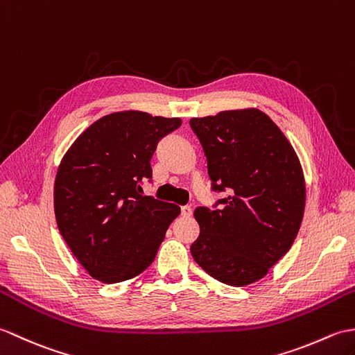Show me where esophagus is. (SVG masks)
<instances>
[{
    "instance_id": "34e87169",
    "label": "esophagus",
    "mask_w": 355,
    "mask_h": 355,
    "mask_svg": "<svg viewBox=\"0 0 355 355\" xmlns=\"http://www.w3.org/2000/svg\"><path fill=\"white\" fill-rule=\"evenodd\" d=\"M180 214H182L184 217H190L193 214V209L190 207H182L180 208Z\"/></svg>"
}]
</instances>
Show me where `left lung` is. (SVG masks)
Here are the masks:
<instances>
[{
  "mask_svg": "<svg viewBox=\"0 0 355 355\" xmlns=\"http://www.w3.org/2000/svg\"><path fill=\"white\" fill-rule=\"evenodd\" d=\"M218 209L196 208L194 261L212 278L243 287L264 278L293 244L305 209V179L284 133L257 107L191 118Z\"/></svg>",
  "mask_w": 355,
  "mask_h": 355,
  "instance_id": "left-lung-1",
  "label": "left lung"
}]
</instances>
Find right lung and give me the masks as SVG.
Returning a JSON list of instances; mask_svg holds the SVG:
<instances>
[{"label": "right lung", "instance_id": "obj_1", "mask_svg": "<svg viewBox=\"0 0 355 355\" xmlns=\"http://www.w3.org/2000/svg\"><path fill=\"white\" fill-rule=\"evenodd\" d=\"M180 118L120 111L101 116L77 137L54 179V214L62 237L92 278L128 281L153 263L175 203L143 196L152 179L157 141L176 130Z\"/></svg>", "mask_w": 355, "mask_h": 355}]
</instances>
